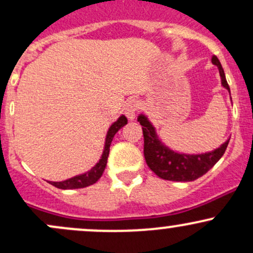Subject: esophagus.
I'll return each mask as SVG.
<instances>
[{"label": "esophagus", "instance_id": "obj_1", "mask_svg": "<svg viewBox=\"0 0 253 253\" xmlns=\"http://www.w3.org/2000/svg\"><path fill=\"white\" fill-rule=\"evenodd\" d=\"M138 108H139V103H138V101H134V99L128 101L125 105V114H126V116L129 120H134Z\"/></svg>", "mask_w": 253, "mask_h": 253}]
</instances>
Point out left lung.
<instances>
[{"label": "left lung", "instance_id": "1", "mask_svg": "<svg viewBox=\"0 0 253 253\" xmlns=\"http://www.w3.org/2000/svg\"><path fill=\"white\" fill-rule=\"evenodd\" d=\"M211 62L217 66L221 77V84L226 90H228L230 95L228 83L226 80L220 61L216 56H212ZM138 121L143 126L144 157L149 168L156 175L169 181H194L198 177L203 176L223 156L230 139V138L227 139L212 151L203 152V154H184V152L170 149L161 140L156 128L145 114H139Z\"/></svg>", "mask_w": 253, "mask_h": 253}]
</instances>
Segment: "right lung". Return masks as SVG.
<instances>
[{
	"instance_id": "1",
	"label": "right lung",
	"mask_w": 253,
	"mask_h": 253,
	"mask_svg": "<svg viewBox=\"0 0 253 253\" xmlns=\"http://www.w3.org/2000/svg\"><path fill=\"white\" fill-rule=\"evenodd\" d=\"M127 125V118L125 115H121L120 118L116 121H114L112 126L108 129L107 135H105V141H104V148L103 152H102V156L99 158L98 162L93 166L90 170L85 171V173L79 174L71 179L63 180V181H49V184H51L55 187L61 188V190H74V188H84L87 186L93 185L95 182L98 181L99 177L103 174L105 166H107V160L109 156V148L110 144H112L114 135L116 134V132L122 127Z\"/></svg>"
}]
</instances>
